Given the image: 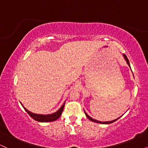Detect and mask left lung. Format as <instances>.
I'll list each match as a JSON object with an SVG mask.
<instances>
[{"label":"left lung","instance_id":"1","mask_svg":"<svg viewBox=\"0 0 148 148\" xmlns=\"http://www.w3.org/2000/svg\"><path fill=\"white\" fill-rule=\"evenodd\" d=\"M123 56H124V58H125V60H126L127 63V64H128V65H129V67H130V68H131L130 64V61H129L128 58H127V57L126 56V55H125V54H123ZM84 112H85V114H86V117H87V118H88V119H89L90 120H91V121H92V122H95V123H100V124H111V123H114L115 121H116L117 120H118V119L120 118H120L115 119V120H112V121H109V122H100V121H99V120H95V119L92 118L91 117H90L89 115H88L87 114V113H86V111H84Z\"/></svg>","mask_w":148,"mask_h":148}]
</instances>
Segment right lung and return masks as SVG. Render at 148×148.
Listing matches in <instances>:
<instances>
[{
	"instance_id": "right-lung-1",
	"label": "right lung",
	"mask_w": 148,
	"mask_h": 148,
	"mask_svg": "<svg viewBox=\"0 0 148 148\" xmlns=\"http://www.w3.org/2000/svg\"><path fill=\"white\" fill-rule=\"evenodd\" d=\"M64 102L62 106L59 108L58 110L55 113H51V114H48V115H42V114H36V113H33L32 112H30L29 111L26 109L24 106L22 105V106L23 107V108L25 109V111L28 113V115L31 117L32 118L34 119L35 120L38 122H41V123H48V122H53V121H55L57 119H58L60 117L61 114H62V111H63V108L64 106Z\"/></svg>"
}]
</instances>
